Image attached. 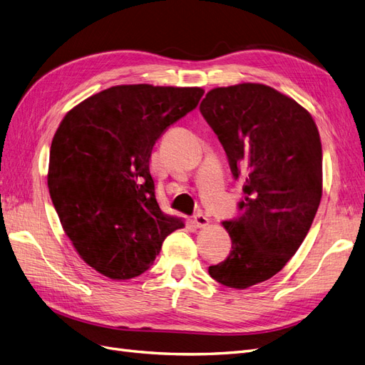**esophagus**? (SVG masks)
<instances>
[{
  "label": "esophagus",
  "mask_w": 365,
  "mask_h": 365,
  "mask_svg": "<svg viewBox=\"0 0 365 365\" xmlns=\"http://www.w3.org/2000/svg\"><path fill=\"white\" fill-rule=\"evenodd\" d=\"M195 224H196L197 228H204V227H207L210 224V219L202 212H200V213L195 216Z\"/></svg>",
  "instance_id": "esophagus-1"
}]
</instances>
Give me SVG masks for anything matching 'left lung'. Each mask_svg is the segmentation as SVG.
Segmentation results:
<instances>
[{
    "label": "left lung",
    "instance_id": "1",
    "mask_svg": "<svg viewBox=\"0 0 365 365\" xmlns=\"http://www.w3.org/2000/svg\"><path fill=\"white\" fill-rule=\"evenodd\" d=\"M200 111L245 193L240 215L222 222L228 257L208 274L247 289L282 271L303 244L323 195L322 140L302 105L263 83L213 88Z\"/></svg>",
    "mask_w": 365,
    "mask_h": 365
}]
</instances>
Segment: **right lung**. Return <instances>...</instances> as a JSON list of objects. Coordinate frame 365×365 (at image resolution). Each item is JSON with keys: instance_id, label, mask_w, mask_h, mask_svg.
I'll use <instances>...</instances> for the list:
<instances>
[{"instance_id": "obj_1", "label": "right lung", "mask_w": 365, "mask_h": 365, "mask_svg": "<svg viewBox=\"0 0 365 365\" xmlns=\"http://www.w3.org/2000/svg\"><path fill=\"white\" fill-rule=\"evenodd\" d=\"M197 86L117 85L76 105L53 137L48 190L77 254L113 280L143 274L184 227L155 197V141L200 103Z\"/></svg>"}]
</instances>
